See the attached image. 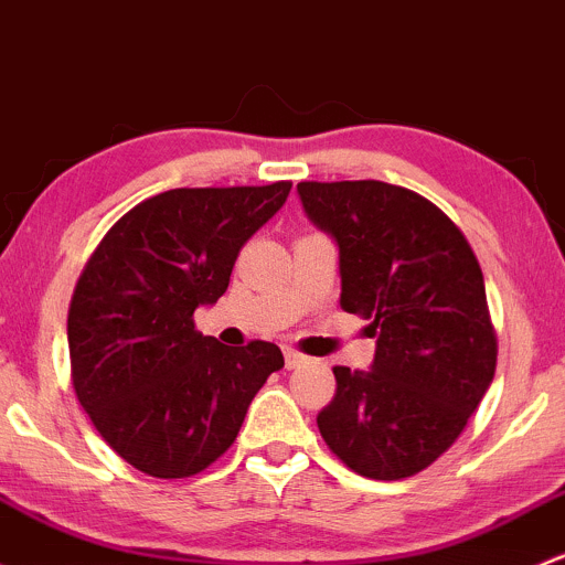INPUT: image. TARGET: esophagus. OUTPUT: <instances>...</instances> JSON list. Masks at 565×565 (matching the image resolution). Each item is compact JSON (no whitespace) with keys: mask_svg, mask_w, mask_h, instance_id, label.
<instances>
[{"mask_svg":"<svg viewBox=\"0 0 565 565\" xmlns=\"http://www.w3.org/2000/svg\"><path fill=\"white\" fill-rule=\"evenodd\" d=\"M308 358H306V354H300V352H295V349H284V362H287V367H289V371H292V367H300L302 365V362H306Z\"/></svg>","mask_w":565,"mask_h":565,"instance_id":"obj_1","label":"esophagus"}]
</instances>
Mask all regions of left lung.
Segmentation results:
<instances>
[{"instance_id": "1", "label": "left lung", "mask_w": 565, "mask_h": 565, "mask_svg": "<svg viewBox=\"0 0 565 565\" xmlns=\"http://www.w3.org/2000/svg\"><path fill=\"white\" fill-rule=\"evenodd\" d=\"M308 218L338 243L341 308L371 319V371L335 365L317 425L367 479H406L447 452L495 376L498 338L466 235L412 189L300 181Z\"/></svg>"}]
</instances>
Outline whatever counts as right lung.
I'll return each instance as SVG.
<instances>
[{"instance_id": "right-lung-1", "label": "right lung", "mask_w": 565, "mask_h": 565, "mask_svg": "<svg viewBox=\"0 0 565 565\" xmlns=\"http://www.w3.org/2000/svg\"><path fill=\"white\" fill-rule=\"evenodd\" d=\"M289 189L153 194L113 224L83 267L67 313L75 395L113 452L148 477H194L216 462L284 367L276 343L222 347L192 317L227 292L243 243Z\"/></svg>"}]
</instances>
